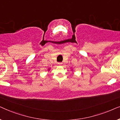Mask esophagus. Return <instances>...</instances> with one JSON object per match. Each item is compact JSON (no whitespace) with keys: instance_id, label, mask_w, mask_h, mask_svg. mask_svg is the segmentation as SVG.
<instances>
[{"instance_id":"obj_1","label":"esophagus","mask_w":120,"mask_h":120,"mask_svg":"<svg viewBox=\"0 0 120 120\" xmlns=\"http://www.w3.org/2000/svg\"><path fill=\"white\" fill-rule=\"evenodd\" d=\"M58 64L59 65H62V63H60H60H58Z\"/></svg>"}]
</instances>
